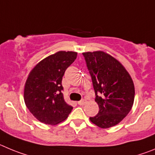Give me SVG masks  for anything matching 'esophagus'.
Listing matches in <instances>:
<instances>
[{"instance_id":"34e87169","label":"esophagus","mask_w":155,"mask_h":155,"mask_svg":"<svg viewBox=\"0 0 155 155\" xmlns=\"http://www.w3.org/2000/svg\"><path fill=\"white\" fill-rule=\"evenodd\" d=\"M86 100H80V101L78 102V104L80 106H83V105H84V104H86Z\"/></svg>"}]
</instances>
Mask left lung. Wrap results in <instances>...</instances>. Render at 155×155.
<instances>
[{"mask_svg": "<svg viewBox=\"0 0 155 155\" xmlns=\"http://www.w3.org/2000/svg\"><path fill=\"white\" fill-rule=\"evenodd\" d=\"M91 76L99 112L90 121L101 128L118 124L128 114L134 100V86L127 71L104 51L83 52Z\"/></svg>", "mask_w": 155, "mask_h": 155, "instance_id": "left-lung-1", "label": "left lung"}]
</instances>
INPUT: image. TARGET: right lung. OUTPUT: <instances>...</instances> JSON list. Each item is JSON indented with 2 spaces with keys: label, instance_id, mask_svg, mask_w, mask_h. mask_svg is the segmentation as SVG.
Returning <instances> with one entry per match:
<instances>
[{
  "label": "right lung",
  "instance_id": "obj_1",
  "mask_svg": "<svg viewBox=\"0 0 155 155\" xmlns=\"http://www.w3.org/2000/svg\"><path fill=\"white\" fill-rule=\"evenodd\" d=\"M76 56L75 51H58L38 62L29 73L24 99L29 111L40 122L58 124L72 111V106L64 100L62 80Z\"/></svg>",
  "mask_w": 155,
  "mask_h": 155
}]
</instances>
